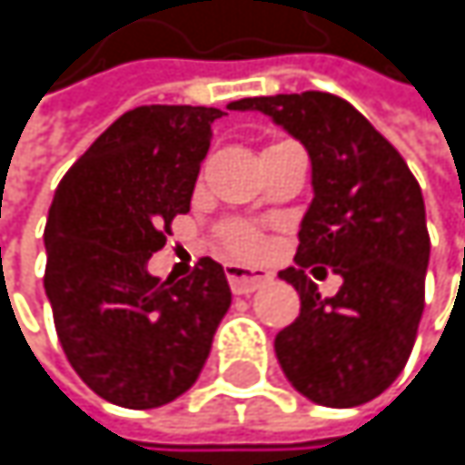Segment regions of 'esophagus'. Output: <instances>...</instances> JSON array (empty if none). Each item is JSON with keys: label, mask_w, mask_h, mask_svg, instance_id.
I'll return each mask as SVG.
<instances>
[{"label": "esophagus", "mask_w": 465, "mask_h": 465, "mask_svg": "<svg viewBox=\"0 0 465 465\" xmlns=\"http://www.w3.org/2000/svg\"><path fill=\"white\" fill-rule=\"evenodd\" d=\"M226 277H229V285L236 296H247L252 291H258L261 285H266L272 280V274L266 269H258V266H242V263H229L226 266Z\"/></svg>", "instance_id": "obj_1"}]
</instances>
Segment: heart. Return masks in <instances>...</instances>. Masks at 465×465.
<instances>
[{"label":"heart","mask_w":465,"mask_h":465,"mask_svg":"<svg viewBox=\"0 0 465 465\" xmlns=\"http://www.w3.org/2000/svg\"><path fill=\"white\" fill-rule=\"evenodd\" d=\"M223 244L232 250L233 255H242V258H250V255H258L261 247H263V239L261 233L255 232L252 226H244V223H232L221 232Z\"/></svg>","instance_id":"b5f03b06"}]
</instances>
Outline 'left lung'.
Wrapping results in <instances>:
<instances>
[{"label": "left lung", "mask_w": 465, "mask_h": 465, "mask_svg": "<svg viewBox=\"0 0 465 465\" xmlns=\"http://www.w3.org/2000/svg\"><path fill=\"white\" fill-rule=\"evenodd\" d=\"M233 107L269 115L312 163L296 266L280 272L299 291L302 310L274 339L277 361L321 407L366 404L407 366L425 307L430 239L418 180L399 150L333 94L252 96ZM312 262L342 277L336 297L323 300L303 274Z\"/></svg>", "instance_id": "obj_1"}]
</instances>
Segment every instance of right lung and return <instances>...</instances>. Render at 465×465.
<instances>
[{
	"mask_svg": "<svg viewBox=\"0 0 465 465\" xmlns=\"http://www.w3.org/2000/svg\"><path fill=\"white\" fill-rule=\"evenodd\" d=\"M223 115L191 104L134 107L55 188L45 226L53 323L72 369L110 404L155 410L183 396L232 307L226 272L213 258L177 282L147 272L172 221L191 210Z\"/></svg>",
	"mask_w": 465,
	"mask_h": 465,
	"instance_id": "obj_1",
	"label": "right lung"
}]
</instances>
